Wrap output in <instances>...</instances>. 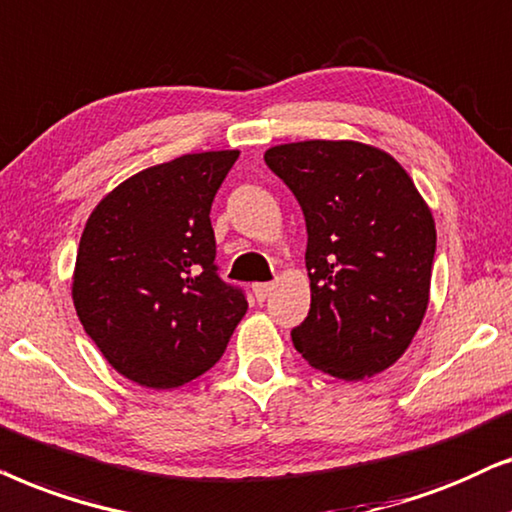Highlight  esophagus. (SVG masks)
<instances>
[{
	"label": "esophagus",
	"instance_id": "34e87169",
	"mask_svg": "<svg viewBox=\"0 0 512 512\" xmlns=\"http://www.w3.org/2000/svg\"><path fill=\"white\" fill-rule=\"evenodd\" d=\"M271 290H274V283H255L252 285V292H255L257 302H264L271 295Z\"/></svg>",
	"mask_w": 512,
	"mask_h": 512
}]
</instances>
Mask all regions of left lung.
Returning <instances> with one entry per match:
<instances>
[{
	"label": "left lung",
	"instance_id": "obj_1",
	"mask_svg": "<svg viewBox=\"0 0 512 512\" xmlns=\"http://www.w3.org/2000/svg\"><path fill=\"white\" fill-rule=\"evenodd\" d=\"M302 206L311 309L292 344L311 367L358 381L407 351L428 306L435 222L391 154L351 140L267 149Z\"/></svg>",
	"mask_w": 512,
	"mask_h": 512
}]
</instances>
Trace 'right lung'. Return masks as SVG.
Masks as SVG:
<instances>
[{"instance_id":"right-lung-1","label":"right lung","mask_w":512,"mask_h":512,"mask_svg":"<svg viewBox=\"0 0 512 512\" xmlns=\"http://www.w3.org/2000/svg\"><path fill=\"white\" fill-rule=\"evenodd\" d=\"M238 159L185 154L128 177L88 217L72 299L86 335L126 379L177 388L208 372L248 311L215 264L210 206Z\"/></svg>"}]
</instances>
